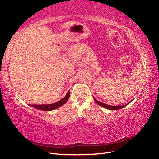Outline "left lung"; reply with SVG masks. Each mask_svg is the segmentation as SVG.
Segmentation results:
<instances>
[{
    "instance_id": "8db88e82",
    "label": "left lung",
    "mask_w": 159,
    "mask_h": 159,
    "mask_svg": "<svg viewBox=\"0 0 159 159\" xmlns=\"http://www.w3.org/2000/svg\"><path fill=\"white\" fill-rule=\"evenodd\" d=\"M93 98H94V99H95V101L97 102V103H98V104H99V106H101V107H104V108L107 109H110V110H117V109H122V108H123V107H124L127 106L128 104L129 103H130V102H129V103L126 104L125 105H123V106H111V105H108V104L102 103V102H99L98 100H97V99H96L95 98H94V97H93Z\"/></svg>"
}]
</instances>
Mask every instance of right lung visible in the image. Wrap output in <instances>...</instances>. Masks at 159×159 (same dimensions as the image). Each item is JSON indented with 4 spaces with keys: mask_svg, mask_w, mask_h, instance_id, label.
<instances>
[{
    "mask_svg": "<svg viewBox=\"0 0 159 159\" xmlns=\"http://www.w3.org/2000/svg\"><path fill=\"white\" fill-rule=\"evenodd\" d=\"M70 96V90L68 91V93H66V96L64 97V98L60 99V101H58L55 103L53 104H39V105H30L31 107H34V108H36L37 109H40V110H43V111H52V110H55L56 109L59 108L61 106H62L63 104H64L66 102L68 101V99L69 98Z\"/></svg>",
    "mask_w": 159,
    "mask_h": 159,
    "instance_id": "right-lung-1",
    "label": "right lung"
}]
</instances>
